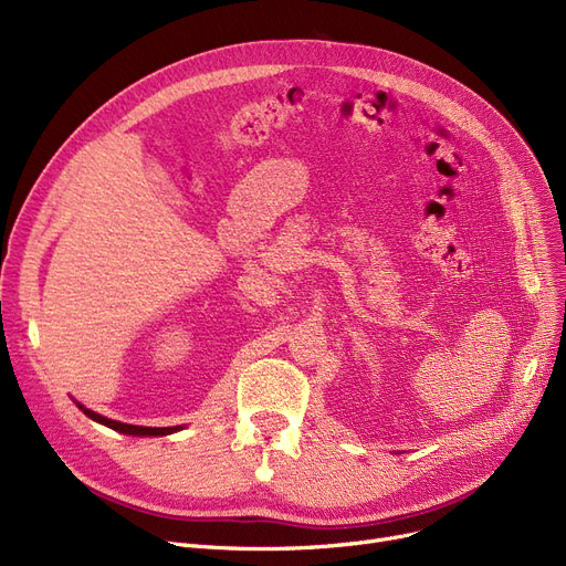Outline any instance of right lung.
I'll return each instance as SVG.
<instances>
[{
  "instance_id": "add662e5",
  "label": "right lung",
  "mask_w": 566,
  "mask_h": 566,
  "mask_svg": "<svg viewBox=\"0 0 566 566\" xmlns=\"http://www.w3.org/2000/svg\"><path fill=\"white\" fill-rule=\"evenodd\" d=\"M82 410H84V415L86 418H92L94 422H101V424H105V427H109V429H114V431H118V433H128V436H167V433H174L176 429L174 427H135V424H124V422H114V420H109V418H103V415H98V412H94V410H88V408H84V406H80Z\"/></svg>"
}]
</instances>
